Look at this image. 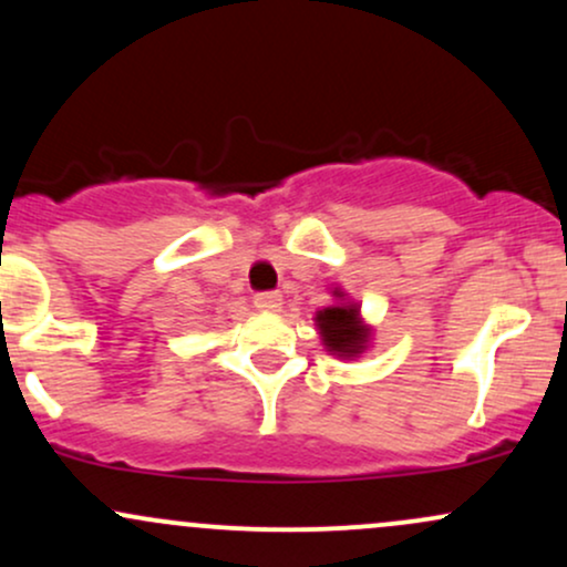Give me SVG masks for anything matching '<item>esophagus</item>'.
Listing matches in <instances>:
<instances>
[{"label": "esophagus", "instance_id": "esophagus-1", "mask_svg": "<svg viewBox=\"0 0 567 567\" xmlns=\"http://www.w3.org/2000/svg\"><path fill=\"white\" fill-rule=\"evenodd\" d=\"M252 303H256L258 311H266V315H271V311L282 309V296H279L277 290H266V292H258V296L252 298Z\"/></svg>", "mask_w": 567, "mask_h": 567}]
</instances>
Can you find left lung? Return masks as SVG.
<instances>
[{
    "instance_id": "obj_1",
    "label": "left lung",
    "mask_w": 567,
    "mask_h": 567,
    "mask_svg": "<svg viewBox=\"0 0 567 567\" xmlns=\"http://www.w3.org/2000/svg\"><path fill=\"white\" fill-rule=\"evenodd\" d=\"M336 303L324 306L315 315L317 330H320V338L324 349L330 354L341 357V360H354V357L365 354L370 347V338H373V330L365 324L360 315V303L349 301V296L341 288L333 290Z\"/></svg>"
}]
</instances>
